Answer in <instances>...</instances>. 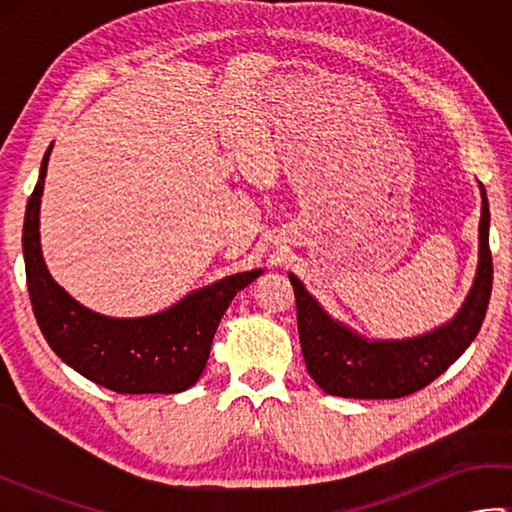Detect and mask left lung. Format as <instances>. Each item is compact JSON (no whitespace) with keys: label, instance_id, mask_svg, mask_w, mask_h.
I'll use <instances>...</instances> for the list:
<instances>
[{"label":"left lung","instance_id":"left-lung-1","mask_svg":"<svg viewBox=\"0 0 512 512\" xmlns=\"http://www.w3.org/2000/svg\"><path fill=\"white\" fill-rule=\"evenodd\" d=\"M482 191L480 262L473 288L455 319L442 328L407 341H367L323 312L295 275L290 277L297 301V325L306 367L323 391L343 398H402L427 387L447 372L477 336L493 288V257L488 246L486 191Z\"/></svg>","mask_w":512,"mask_h":512}]
</instances>
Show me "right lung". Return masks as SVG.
<instances>
[{
	"label": "right lung",
	"mask_w": 512,
	"mask_h": 512,
	"mask_svg": "<svg viewBox=\"0 0 512 512\" xmlns=\"http://www.w3.org/2000/svg\"><path fill=\"white\" fill-rule=\"evenodd\" d=\"M52 145L26 204L24 262L32 312L63 363L118 394H178L200 378L220 319L239 290L264 273H237L140 319H110L76 303L52 281L39 246V204Z\"/></svg>",
	"instance_id": "obj_1"
}]
</instances>
